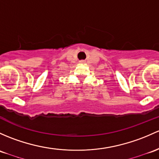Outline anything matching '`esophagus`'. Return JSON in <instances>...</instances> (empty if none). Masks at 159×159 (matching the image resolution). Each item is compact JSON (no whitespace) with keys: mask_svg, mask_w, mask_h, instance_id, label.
Returning a JSON list of instances; mask_svg holds the SVG:
<instances>
[{"mask_svg":"<svg viewBox=\"0 0 159 159\" xmlns=\"http://www.w3.org/2000/svg\"><path fill=\"white\" fill-rule=\"evenodd\" d=\"M81 62H84V61H81Z\"/></svg>","mask_w":159,"mask_h":159,"instance_id":"34e87169","label":"esophagus"}]
</instances>
